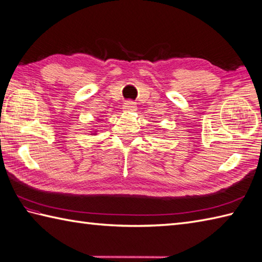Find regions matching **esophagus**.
<instances>
[{"mask_svg":"<svg viewBox=\"0 0 262 262\" xmlns=\"http://www.w3.org/2000/svg\"><path fill=\"white\" fill-rule=\"evenodd\" d=\"M122 109H124V111H126V112H134V111H136L137 106H136L135 102L126 101L124 103V106H122Z\"/></svg>","mask_w":262,"mask_h":262,"instance_id":"obj_1","label":"esophagus"}]
</instances>
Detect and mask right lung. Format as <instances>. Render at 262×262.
<instances>
[{
  "mask_svg": "<svg viewBox=\"0 0 262 262\" xmlns=\"http://www.w3.org/2000/svg\"><path fill=\"white\" fill-rule=\"evenodd\" d=\"M96 132H97V130H93V132H91V135H96Z\"/></svg>",
  "mask_w": 262,
  "mask_h": 262,
  "instance_id": "obj_1",
  "label": "right lung"
}]
</instances>
